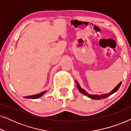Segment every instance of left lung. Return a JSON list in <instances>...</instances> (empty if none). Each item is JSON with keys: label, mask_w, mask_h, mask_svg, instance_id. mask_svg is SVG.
I'll return each instance as SVG.
<instances>
[{"label": "left lung", "mask_w": 131, "mask_h": 131, "mask_svg": "<svg viewBox=\"0 0 131 131\" xmlns=\"http://www.w3.org/2000/svg\"><path fill=\"white\" fill-rule=\"evenodd\" d=\"M76 82L77 87H78V88L79 89V91L82 93V94L85 95H86L88 97L90 98H91V99L96 100H101V99H104V98L108 97V96L111 95H112L113 94H114V92H116V91H117L118 89H119V88L120 86H121V83H122L121 82H120V83L117 85V86H116L113 89V90L111 91L110 93H108V94H103V95H91V94H88L86 92L85 90H84V89L81 88V87H80V85H79V83H78V82L76 81Z\"/></svg>", "instance_id": "obj_1"}]
</instances>
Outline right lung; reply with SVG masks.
<instances>
[{"mask_svg":"<svg viewBox=\"0 0 131 131\" xmlns=\"http://www.w3.org/2000/svg\"><path fill=\"white\" fill-rule=\"evenodd\" d=\"M46 92V91H43V92L40 93L39 94H36L34 95H30V96H24V98H31V99H37V98H40V96H42V95L45 94V92Z\"/></svg>","mask_w":131,"mask_h":131,"instance_id":"add662e5","label":"right lung"}]
</instances>
